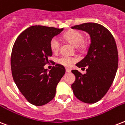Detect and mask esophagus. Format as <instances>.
Returning <instances> with one entry per match:
<instances>
[{"mask_svg":"<svg viewBox=\"0 0 125 125\" xmlns=\"http://www.w3.org/2000/svg\"><path fill=\"white\" fill-rule=\"evenodd\" d=\"M65 70H66L67 73H70L71 72V69L69 68H65Z\"/></svg>","mask_w":125,"mask_h":125,"instance_id":"obj_1","label":"esophagus"}]
</instances>
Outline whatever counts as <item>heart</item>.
Masks as SVG:
<instances>
[{
	"label": "heart",
	"mask_w": 125,
	"mask_h": 125,
	"mask_svg": "<svg viewBox=\"0 0 125 125\" xmlns=\"http://www.w3.org/2000/svg\"><path fill=\"white\" fill-rule=\"evenodd\" d=\"M64 39L70 43H71L75 47L83 45L84 41V36L82 32L77 30H71L63 35ZM50 47L53 52H58L60 48V42L57 37L52 38L50 42ZM77 61V59L74 57L63 55L57 59V62L65 67L71 66Z\"/></svg>",
	"instance_id": "b5f03b06"
}]
</instances>
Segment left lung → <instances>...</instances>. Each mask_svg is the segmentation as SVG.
Masks as SVG:
<instances>
[{
  "instance_id": "obj_1",
  "label": "left lung",
  "mask_w": 125,
  "mask_h": 125,
  "mask_svg": "<svg viewBox=\"0 0 125 125\" xmlns=\"http://www.w3.org/2000/svg\"><path fill=\"white\" fill-rule=\"evenodd\" d=\"M88 32L91 43L86 56L76 65L85 69L82 74L72 70L75 81L71 88L75 97L83 102L94 104L104 96L113 83L118 67V52L111 32L96 23H85L71 27Z\"/></svg>"
}]
</instances>
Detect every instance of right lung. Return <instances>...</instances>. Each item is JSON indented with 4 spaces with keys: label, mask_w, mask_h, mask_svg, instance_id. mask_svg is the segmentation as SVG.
<instances>
[{
    "label": "right lung",
    "mask_w": 125,
    "mask_h": 125,
    "mask_svg": "<svg viewBox=\"0 0 125 125\" xmlns=\"http://www.w3.org/2000/svg\"><path fill=\"white\" fill-rule=\"evenodd\" d=\"M63 29L35 25L18 36L11 54V69L15 83L27 100L40 106L54 98L56 86L65 73V67L56 64L48 72L44 66L52 60L50 42Z\"/></svg>",
    "instance_id": "right-lung-1"
}]
</instances>
